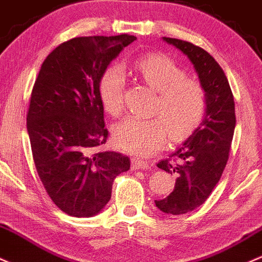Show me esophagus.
Returning a JSON list of instances; mask_svg holds the SVG:
<instances>
[{
    "mask_svg": "<svg viewBox=\"0 0 262 262\" xmlns=\"http://www.w3.org/2000/svg\"><path fill=\"white\" fill-rule=\"evenodd\" d=\"M152 167L151 163H148L147 161L141 160V158H134L132 161V168L134 169H142V170H147Z\"/></svg>",
    "mask_w": 262,
    "mask_h": 262,
    "instance_id": "34e87169",
    "label": "esophagus"
}]
</instances>
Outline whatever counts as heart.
I'll list each match as a JSON object with an SVG mask.
<instances>
[{
  "label": "heart",
  "instance_id": "b5f03b06",
  "mask_svg": "<svg viewBox=\"0 0 262 262\" xmlns=\"http://www.w3.org/2000/svg\"><path fill=\"white\" fill-rule=\"evenodd\" d=\"M135 72L149 89L158 93L152 113L160 117L127 116L114 128L122 149L140 156L162 148L167 132L173 141L187 139L201 125L208 108V96L201 81L166 55H147L135 64ZM126 76L121 68H108L99 83V96L106 113L119 116L125 107Z\"/></svg>",
  "mask_w": 262,
  "mask_h": 262
}]
</instances>
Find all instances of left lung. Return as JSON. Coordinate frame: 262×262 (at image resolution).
Here are the masks:
<instances>
[{"label":"left lung","mask_w":262,"mask_h":262,"mask_svg":"<svg viewBox=\"0 0 262 262\" xmlns=\"http://www.w3.org/2000/svg\"><path fill=\"white\" fill-rule=\"evenodd\" d=\"M188 55L194 64L208 96L204 120L158 168L176 174L174 190L156 201L158 209L172 215L189 213L208 199L218 184L229 160L235 130V102L231 88L216 60L201 47L186 40L163 37Z\"/></svg>","instance_id":"obj_1"}]
</instances>
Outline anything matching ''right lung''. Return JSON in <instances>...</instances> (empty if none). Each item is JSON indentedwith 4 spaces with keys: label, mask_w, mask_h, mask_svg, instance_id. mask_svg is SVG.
<instances>
[{
    "label": "right lung",
    "mask_w": 262,
    "mask_h": 262,
    "mask_svg": "<svg viewBox=\"0 0 262 262\" xmlns=\"http://www.w3.org/2000/svg\"><path fill=\"white\" fill-rule=\"evenodd\" d=\"M136 40L130 34L76 37L40 67L31 94L27 131L34 166L54 204L76 218L96 215L130 158L104 148L108 131L99 83L111 60Z\"/></svg>",
    "instance_id": "right-lung-1"
}]
</instances>
